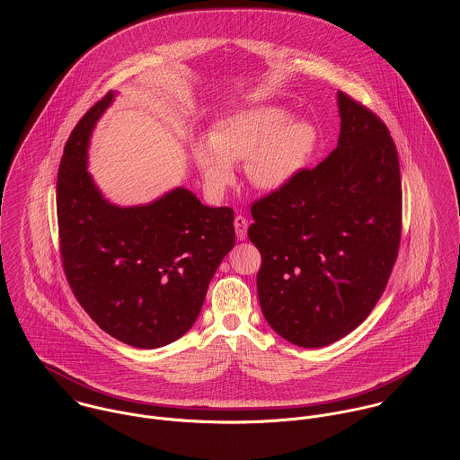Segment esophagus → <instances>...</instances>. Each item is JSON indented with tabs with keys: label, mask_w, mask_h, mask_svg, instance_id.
Masks as SVG:
<instances>
[{
	"label": "esophagus",
	"mask_w": 460,
	"mask_h": 460,
	"mask_svg": "<svg viewBox=\"0 0 460 460\" xmlns=\"http://www.w3.org/2000/svg\"><path fill=\"white\" fill-rule=\"evenodd\" d=\"M234 226H235V234L239 241H244L248 235V219L244 216H235L234 219Z\"/></svg>",
	"instance_id": "obj_1"
}]
</instances>
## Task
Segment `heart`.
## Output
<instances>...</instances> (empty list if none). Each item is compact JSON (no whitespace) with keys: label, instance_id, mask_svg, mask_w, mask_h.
<instances>
[{"label":"heart","instance_id":"b5f03b06","mask_svg":"<svg viewBox=\"0 0 460 460\" xmlns=\"http://www.w3.org/2000/svg\"><path fill=\"white\" fill-rule=\"evenodd\" d=\"M319 131L306 120H292L279 106H255L219 120L208 141L199 139L193 155L205 184L223 191L235 179L234 164L246 161L252 184L263 191L290 186L310 164Z\"/></svg>","mask_w":460,"mask_h":460}]
</instances>
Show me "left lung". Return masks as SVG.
<instances>
[{"instance_id": "8db88e82", "label": "left lung", "mask_w": 460, "mask_h": 460, "mask_svg": "<svg viewBox=\"0 0 460 460\" xmlns=\"http://www.w3.org/2000/svg\"><path fill=\"white\" fill-rule=\"evenodd\" d=\"M336 148L290 186L252 205L263 317L287 341L324 347L381 299L402 234L398 154L386 124L338 92Z\"/></svg>"}]
</instances>
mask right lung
Returning <instances> with one entry per match:
<instances>
[{
    "label": "right lung",
    "mask_w": 460,
    "mask_h": 460,
    "mask_svg": "<svg viewBox=\"0 0 460 460\" xmlns=\"http://www.w3.org/2000/svg\"><path fill=\"white\" fill-rule=\"evenodd\" d=\"M108 92L66 139L57 181L66 281L92 321L137 349L175 341L195 324L208 283L235 244L234 210L177 188L136 207L104 199L86 170L90 134Z\"/></svg>",
    "instance_id": "obj_1"
}]
</instances>
